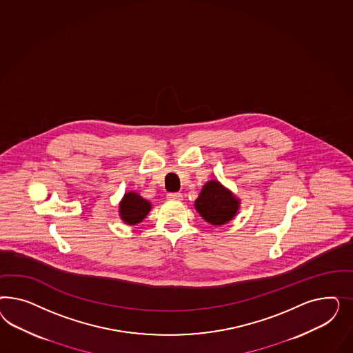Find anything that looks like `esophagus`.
Returning <instances> with one entry per match:
<instances>
[{
    "label": "esophagus",
    "instance_id": "obj_1",
    "mask_svg": "<svg viewBox=\"0 0 353 353\" xmlns=\"http://www.w3.org/2000/svg\"><path fill=\"white\" fill-rule=\"evenodd\" d=\"M167 198L171 201H182V194L181 192H170Z\"/></svg>",
    "mask_w": 353,
    "mask_h": 353
}]
</instances>
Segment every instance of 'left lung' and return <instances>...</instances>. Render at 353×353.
Returning a JSON list of instances; mask_svg holds the SVG:
<instances>
[{
	"mask_svg": "<svg viewBox=\"0 0 353 353\" xmlns=\"http://www.w3.org/2000/svg\"><path fill=\"white\" fill-rule=\"evenodd\" d=\"M239 199L216 180L205 185L195 201V210L211 225H224L234 217L239 210Z\"/></svg>",
	"mask_w": 353,
	"mask_h": 353,
	"instance_id": "left-lung-1",
	"label": "left lung"
}]
</instances>
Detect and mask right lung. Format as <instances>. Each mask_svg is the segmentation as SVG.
I'll return each mask as SVG.
<instances>
[{
  "instance_id": "add662e5",
  "label": "right lung",
  "mask_w": 353,
  "mask_h": 353,
  "mask_svg": "<svg viewBox=\"0 0 353 353\" xmlns=\"http://www.w3.org/2000/svg\"><path fill=\"white\" fill-rule=\"evenodd\" d=\"M119 210L120 217L125 224L136 225L148 216L151 210V203L137 192H129L124 194Z\"/></svg>"
}]
</instances>
